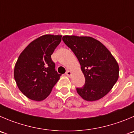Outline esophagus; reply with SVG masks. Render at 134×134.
<instances>
[{"mask_svg": "<svg viewBox=\"0 0 134 134\" xmlns=\"http://www.w3.org/2000/svg\"><path fill=\"white\" fill-rule=\"evenodd\" d=\"M66 75H67V76H69V77H70L71 75H72V72H71L70 71L68 70V71H67V72H66Z\"/></svg>", "mask_w": 134, "mask_h": 134, "instance_id": "34e87169", "label": "esophagus"}]
</instances>
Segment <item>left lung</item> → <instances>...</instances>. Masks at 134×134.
<instances>
[{
	"mask_svg": "<svg viewBox=\"0 0 134 134\" xmlns=\"http://www.w3.org/2000/svg\"><path fill=\"white\" fill-rule=\"evenodd\" d=\"M64 43L77 57L85 84L77 93L88 101L99 100L111 90L118 79L119 66L111 53L100 41L91 37L66 35Z\"/></svg>",
	"mask_w": 134,
	"mask_h": 134,
	"instance_id": "obj_1",
	"label": "left lung"
}]
</instances>
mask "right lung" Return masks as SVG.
I'll list each match as a JSON object with an SVG mask.
<instances>
[{
    "label": "right lung",
    "instance_id": "right-lung-1",
    "mask_svg": "<svg viewBox=\"0 0 134 134\" xmlns=\"http://www.w3.org/2000/svg\"><path fill=\"white\" fill-rule=\"evenodd\" d=\"M62 35H44L31 42L20 54L14 68L19 90L32 100L40 101L49 96L61 74L55 70L51 55Z\"/></svg>",
    "mask_w": 134,
    "mask_h": 134
}]
</instances>
